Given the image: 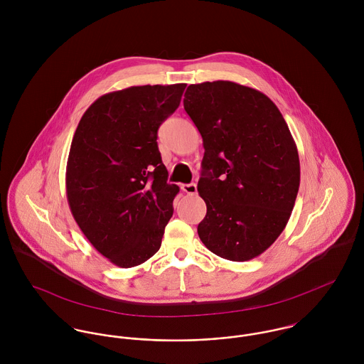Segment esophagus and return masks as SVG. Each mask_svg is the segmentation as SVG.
Returning <instances> with one entry per match:
<instances>
[{
    "instance_id": "esophagus-1",
    "label": "esophagus",
    "mask_w": 364,
    "mask_h": 364,
    "mask_svg": "<svg viewBox=\"0 0 364 364\" xmlns=\"http://www.w3.org/2000/svg\"><path fill=\"white\" fill-rule=\"evenodd\" d=\"M182 191L188 195H196L198 186L195 183H186V185H182Z\"/></svg>"
}]
</instances>
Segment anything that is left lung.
<instances>
[{"label":"left lung","mask_w":364,"mask_h":364,"mask_svg":"<svg viewBox=\"0 0 364 364\" xmlns=\"http://www.w3.org/2000/svg\"><path fill=\"white\" fill-rule=\"evenodd\" d=\"M183 107L205 147L198 192L208 213L198 234L220 258L254 259L282 234L299 193L289 126L264 94L231 81L189 85Z\"/></svg>","instance_id":"1"}]
</instances>
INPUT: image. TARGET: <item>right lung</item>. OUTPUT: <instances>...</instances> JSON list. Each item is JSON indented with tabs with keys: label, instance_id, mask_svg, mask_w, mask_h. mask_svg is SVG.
<instances>
[{
	"label": "right lung",
	"instance_id": "right-lung-1",
	"mask_svg": "<svg viewBox=\"0 0 364 364\" xmlns=\"http://www.w3.org/2000/svg\"><path fill=\"white\" fill-rule=\"evenodd\" d=\"M185 88L140 85L105 94L74 133L65 171L68 206L94 248L119 267L150 259L172 217L179 186L166 182L156 132Z\"/></svg>",
	"mask_w": 364,
	"mask_h": 364
}]
</instances>
